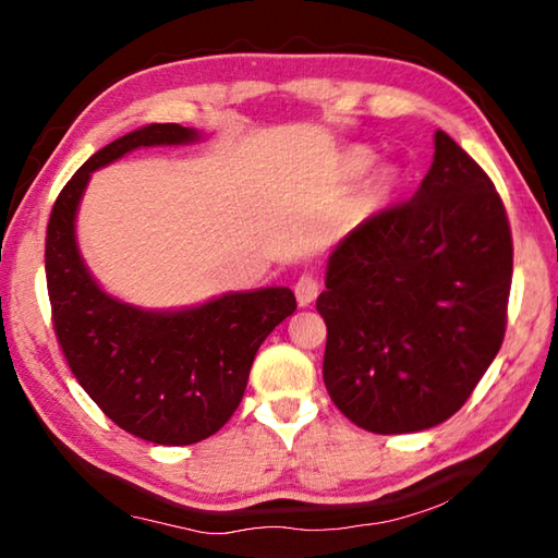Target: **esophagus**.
Listing matches in <instances>:
<instances>
[{"label": "esophagus", "instance_id": "1", "mask_svg": "<svg viewBox=\"0 0 558 558\" xmlns=\"http://www.w3.org/2000/svg\"><path fill=\"white\" fill-rule=\"evenodd\" d=\"M317 295H319V282L313 276H302L295 282V298H298V305L300 307L313 305V302L317 300Z\"/></svg>", "mask_w": 558, "mask_h": 558}]
</instances>
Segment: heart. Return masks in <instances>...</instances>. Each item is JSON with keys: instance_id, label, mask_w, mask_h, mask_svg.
I'll return each mask as SVG.
<instances>
[{"instance_id": "b5f03b06", "label": "heart", "mask_w": 558, "mask_h": 558, "mask_svg": "<svg viewBox=\"0 0 558 558\" xmlns=\"http://www.w3.org/2000/svg\"><path fill=\"white\" fill-rule=\"evenodd\" d=\"M372 165H374V155L369 153V149L352 147V149H347V153L342 155V165H339V169H342V174L347 179H359L362 174L369 172ZM389 189H391V174L389 172H379V174L372 179L369 184H366L364 199L366 202H379L381 196L389 192Z\"/></svg>"}]
</instances>
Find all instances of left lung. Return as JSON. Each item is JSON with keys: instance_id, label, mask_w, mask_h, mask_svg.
Returning <instances> with one entry per match:
<instances>
[{"instance_id": "obj_1", "label": "left lung", "mask_w": 558, "mask_h": 558, "mask_svg": "<svg viewBox=\"0 0 558 558\" xmlns=\"http://www.w3.org/2000/svg\"><path fill=\"white\" fill-rule=\"evenodd\" d=\"M317 298L329 399L393 436L448 421L505 339L512 233L495 184L446 132L409 202L349 231Z\"/></svg>"}]
</instances>
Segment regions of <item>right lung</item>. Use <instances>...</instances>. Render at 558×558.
I'll list each match as a JSON object with an SVG mask.
<instances>
[{"instance_id":"obj_1","label":"right lung","mask_w":558,"mask_h":558,"mask_svg":"<svg viewBox=\"0 0 558 558\" xmlns=\"http://www.w3.org/2000/svg\"><path fill=\"white\" fill-rule=\"evenodd\" d=\"M199 137L177 122L118 137L61 189L46 229V286L65 362L112 423L157 446H192L223 428L263 339L298 307L290 288H258L194 307L145 310L112 298L93 278L75 241L90 174L137 147L192 145Z\"/></svg>"}]
</instances>
